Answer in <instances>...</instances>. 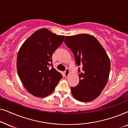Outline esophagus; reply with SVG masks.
I'll return each instance as SVG.
<instances>
[{"mask_svg": "<svg viewBox=\"0 0 128 128\" xmlns=\"http://www.w3.org/2000/svg\"><path fill=\"white\" fill-rule=\"evenodd\" d=\"M69 74H70V70L68 69H67L66 70V71L64 72V76H65L66 78H68V77L69 76Z\"/></svg>", "mask_w": 128, "mask_h": 128, "instance_id": "obj_1", "label": "esophagus"}]
</instances>
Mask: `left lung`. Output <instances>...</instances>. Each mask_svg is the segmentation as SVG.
Wrapping results in <instances>:
<instances>
[{
    "instance_id": "obj_1",
    "label": "left lung",
    "mask_w": 128,
    "mask_h": 128,
    "mask_svg": "<svg viewBox=\"0 0 128 128\" xmlns=\"http://www.w3.org/2000/svg\"><path fill=\"white\" fill-rule=\"evenodd\" d=\"M64 43L74 54L79 83L71 87L74 98L82 102L92 101L98 97L107 83L111 63L106 50L95 36L87 34L66 36Z\"/></svg>"
}]
</instances>
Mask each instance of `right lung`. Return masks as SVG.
I'll return each instance as SVG.
<instances>
[{"label":"right lung","mask_w":128,"mask_h":128,"mask_svg":"<svg viewBox=\"0 0 128 128\" xmlns=\"http://www.w3.org/2000/svg\"><path fill=\"white\" fill-rule=\"evenodd\" d=\"M64 38L42 28L33 33L20 47L17 58V72L24 87L34 96L42 98L50 95L62 78V75L50 62L52 54Z\"/></svg>","instance_id":"1"}]
</instances>
